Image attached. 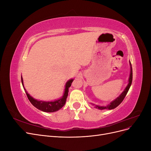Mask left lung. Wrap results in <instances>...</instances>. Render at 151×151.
Returning <instances> with one entry per match:
<instances>
[{"label": "left lung", "instance_id": "1", "mask_svg": "<svg viewBox=\"0 0 151 151\" xmlns=\"http://www.w3.org/2000/svg\"><path fill=\"white\" fill-rule=\"evenodd\" d=\"M130 74L129 79V84H128L125 90L123 91L122 93L119 96L114 100V101H111L108 105H107V106H98V105H96L95 108H96L99 109H101V110L102 109H113L114 108H116L118 105H119L123 101V100L124 99L125 97L126 96V95L128 93V91H129V90L130 89V87L132 84V65H131L130 62Z\"/></svg>", "mask_w": 151, "mask_h": 151}]
</instances>
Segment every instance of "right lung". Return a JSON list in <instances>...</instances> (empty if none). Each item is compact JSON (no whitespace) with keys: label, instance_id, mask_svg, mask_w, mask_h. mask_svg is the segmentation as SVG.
<instances>
[{"label":"right lung","instance_id":"right-lung-1","mask_svg":"<svg viewBox=\"0 0 151 151\" xmlns=\"http://www.w3.org/2000/svg\"><path fill=\"white\" fill-rule=\"evenodd\" d=\"M74 79H70L68 80L65 84V90H64V93L62 96V97L60 99H58L55 101H38L37 99H34L33 97H31V96L28 93V92L26 91V89L24 87L23 84V79H22V77L21 76V82L22 86H23V88L25 91L26 94L27 95V97H28V99L31 103L35 107H36L37 109H40V110L44 111V112H55L57 111L59 109H61L63 106H64L65 102H66V99L68 96V88L71 86V84L72 83Z\"/></svg>","mask_w":151,"mask_h":151}]
</instances>
